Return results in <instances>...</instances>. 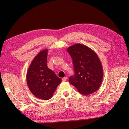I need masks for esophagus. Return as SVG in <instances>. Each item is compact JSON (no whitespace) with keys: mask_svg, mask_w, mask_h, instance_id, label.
Instances as JSON below:
<instances>
[{"mask_svg":"<svg viewBox=\"0 0 129 129\" xmlns=\"http://www.w3.org/2000/svg\"><path fill=\"white\" fill-rule=\"evenodd\" d=\"M67 76H65V77L63 78L62 79V81L63 82H64V81H65L67 80Z\"/></svg>","mask_w":129,"mask_h":129,"instance_id":"1","label":"esophagus"}]
</instances>
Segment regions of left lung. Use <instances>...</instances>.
I'll return each instance as SVG.
<instances>
[{
	"label": "left lung",
	"mask_w": 129,
	"mask_h": 129,
	"mask_svg": "<svg viewBox=\"0 0 129 129\" xmlns=\"http://www.w3.org/2000/svg\"><path fill=\"white\" fill-rule=\"evenodd\" d=\"M73 60L74 75L69 83L81 94L88 95L99 89L103 78V69L97 54L92 49L81 44L67 49Z\"/></svg>",
	"instance_id": "8db88e82"
}]
</instances>
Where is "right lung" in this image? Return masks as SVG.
Here are the masks:
<instances>
[{"label":"right lung","instance_id":"1","mask_svg":"<svg viewBox=\"0 0 129 129\" xmlns=\"http://www.w3.org/2000/svg\"><path fill=\"white\" fill-rule=\"evenodd\" d=\"M48 50L39 52L30 65L26 73L29 90L35 97L49 100L53 96L61 79L47 66Z\"/></svg>","mask_w":129,"mask_h":129}]
</instances>
